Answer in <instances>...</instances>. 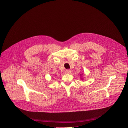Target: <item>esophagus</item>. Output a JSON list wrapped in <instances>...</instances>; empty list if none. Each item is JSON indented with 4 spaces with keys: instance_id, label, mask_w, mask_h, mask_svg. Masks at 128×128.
<instances>
[{
    "instance_id": "esophagus-1",
    "label": "esophagus",
    "mask_w": 128,
    "mask_h": 128,
    "mask_svg": "<svg viewBox=\"0 0 128 128\" xmlns=\"http://www.w3.org/2000/svg\"><path fill=\"white\" fill-rule=\"evenodd\" d=\"M65 74H70V73L71 72V70H69V69H67V70H65Z\"/></svg>"
}]
</instances>
